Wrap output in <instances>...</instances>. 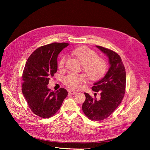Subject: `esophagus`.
<instances>
[{"instance_id": "1", "label": "esophagus", "mask_w": 150, "mask_h": 150, "mask_svg": "<svg viewBox=\"0 0 150 150\" xmlns=\"http://www.w3.org/2000/svg\"><path fill=\"white\" fill-rule=\"evenodd\" d=\"M77 93L75 91H69V94H71V95H74V94H76Z\"/></svg>"}]
</instances>
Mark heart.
<instances>
[{
  "mask_svg": "<svg viewBox=\"0 0 150 150\" xmlns=\"http://www.w3.org/2000/svg\"><path fill=\"white\" fill-rule=\"evenodd\" d=\"M71 54L76 57L83 65V71L90 79L97 81L101 78L106 72L107 63L97 56L94 51L87 47H79L70 51ZM68 56L63 54L60 56L58 65L60 69L65 67ZM64 83L71 89L79 90L83 83L87 82V76L84 74L70 72L63 79Z\"/></svg>",
  "mask_w": 150,
  "mask_h": 150,
  "instance_id": "b5f03b06",
  "label": "heart"
}]
</instances>
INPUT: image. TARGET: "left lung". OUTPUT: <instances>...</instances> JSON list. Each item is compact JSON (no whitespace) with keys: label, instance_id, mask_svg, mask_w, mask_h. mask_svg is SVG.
Returning <instances> with one entry per match:
<instances>
[{"label":"left lung","instance_id":"1","mask_svg":"<svg viewBox=\"0 0 150 150\" xmlns=\"http://www.w3.org/2000/svg\"><path fill=\"white\" fill-rule=\"evenodd\" d=\"M96 47L108 57L110 68L92 87L93 91L100 93V98L84 93L85 100L82 109L88 119L98 121L108 117L121 103L125 93L126 75L121 57L117 53L100 46Z\"/></svg>","mask_w":150,"mask_h":150}]
</instances>
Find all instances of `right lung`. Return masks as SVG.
I'll return each instance as SVG.
<instances>
[{"instance_id": "1", "label": "right lung", "mask_w": 150, "mask_h": 150, "mask_svg": "<svg viewBox=\"0 0 150 150\" xmlns=\"http://www.w3.org/2000/svg\"><path fill=\"white\" fill-rule=\"evenodd\" d=\"M69 45L53 42L41 46L28 57L23 74L22 91L31 111L42 118L52 117L60 109L68 91L63 88L51 91L47 85L57 70L59 53Z\"/></svg>"}]
</instances>
